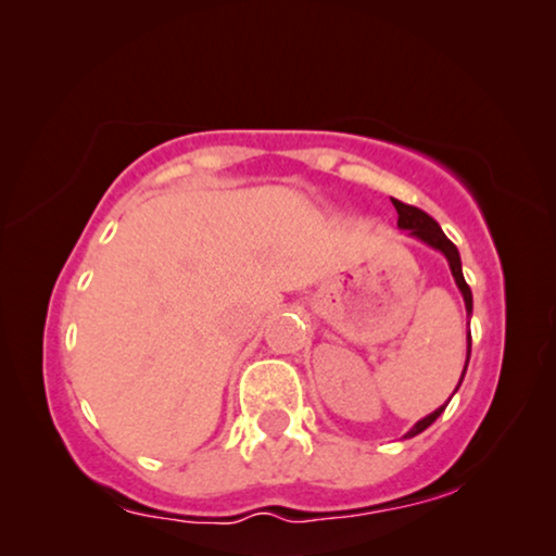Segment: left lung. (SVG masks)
<instances>
[{"label": "left lung", "mask_w": 556, "mask_h": 556, "mask_svg": "<svg viewBox=\"0 0 556 556\" xmlns=\"http://www.w3.org/2000/svg\"><path fill=\"white\" fill-rule=\"evenodd\" d=\"M393 206H395V211H397V226H401V229H408L413 237H418L420 241H426L428 247H433V249H438V252H443L445 254V260H448V264H451V271H453V279H456V285H458V289H460V294H464V302H466V312L468 315H471V309H473V296H471V287L466 285V279H464V271H460V256H458V249H456V244H453V241L445 237V233L441 231V226H438L431 216L426 214V211H420L418 206H410V203H403V201H397V199H393ZM468 357H471V334H468V355H466V365H468ZM466 372V370H464ZM460 380H464V375H460ZM460 386V382H458ZM458 390V388H456ZM445 410V405L443 408H438L435 413H431V416L428 418H424V420H418L416 426L410 428L408 433H405V438H413V435H418V433H424L428 426L433 424V420L441 416V413Z\"/></svg>", "instance_id": "obj_1"}]
</instances>
